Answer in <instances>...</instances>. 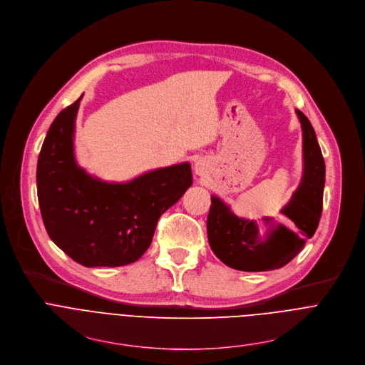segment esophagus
I'll list each match as a JSON object with an SVG mask.
<instances>
[{
  "instance_id": "1",
  "label": "esophagus",
  "mask_w": 365,
  "mask_h": 365,
  "mask_svg": "<svg viewBox=\"0 0 365 365\" xmlns=\"http://www.w3.org/2000/svg\"><path fill=\"white\" fill-rule=\"evenodd\" d=\"M195 173H197V175H205L206 174V167H205L203 162H197V164H195Z\"/></svg>"
}]
</instances>
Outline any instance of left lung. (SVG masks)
<instances>
[{"label":"left lung","mask_w":365,"mask_h":365,"mask_svg":"<svg viewBox=\"0 0 365 365\" xmlns=\"http://www.w3.org/2000/svg\"><path fill=\"white\" fill-rule=\"evenodd\" d=\"M303 135V175L297 190L281 213L290 227L236 216L217 195H212L207 217L209 244L215 255L239 271H271L289 264L310 239L319 225L325 188V160L309 118L296 110Z\"/></svg>","instance_id":"1"}]
</instances>
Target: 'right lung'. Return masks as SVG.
Wrapping results in <instances>:
<instances>
[{"mask_svg": "<svg viewBox=\"0 0 365 365\" xmlns=\"http://www.w3.org/2000/svg\"><path fill=\"white\" fill-rule=\"evenodd\" d=\"M83 96L56 115L40 149V213L53 244L75 262L88 268L128 265L146 252L158 219L191 187V165L158 168L128 182L90 175L78 165L73 149Z\"/></svg>", "mask_w": 365, "mask_h": 365, "instance_id": "right-lung-1", "label": "right lung"}]
</instances>
